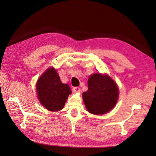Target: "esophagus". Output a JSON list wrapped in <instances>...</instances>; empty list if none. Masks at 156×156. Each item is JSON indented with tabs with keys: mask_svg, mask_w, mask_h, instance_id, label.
<instances>
[{
	"mask_svg": "<svg viewBox=\"0 0 156 156\" xmlns=\"http://www.w3.org/2000/svg\"><path fill=\"white\" fill-rule=\"evenodd\" d=\"M73 91L75 92H79L81 91V88H80L79 87H75L73 88Z\"/></svg>",
	"mask_w": 156,
	"mask_h": 156,
	"instance_id": "esophagus-1",
	"label": "esophagus"
}]
</instances>
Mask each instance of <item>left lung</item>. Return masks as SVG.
<instances>
[{"label": "left lung", "instance_id": "1", "mask_svg": "<svg viewBox=\"0 0 156 156\" xmlns=\"http://www.w3.org/2000/svg\"><path fill=\"white\" fill-rule=\"evenodd\" d=\"M88 89L83 92V101L87 111L94 115H103L116 105L119 89L115 81L107 75L94 73L90 76Z\"/></svg>", "mask_w": 156, "mask_h": 156}]
</instances>
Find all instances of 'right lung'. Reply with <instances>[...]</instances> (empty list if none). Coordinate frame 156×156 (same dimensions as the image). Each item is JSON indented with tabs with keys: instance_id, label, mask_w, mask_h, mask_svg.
<instances>
[{
	"instance_id": "1",
	"label": "right lung",
	"mask_w": 156,
	"mask_h": 156,
	"mask_svg": "<svg viewBox=\"0 0 156 156\" xmlns=\"http://www.w3.org/2000/svg\"><path fill=\"white\" fill-rule=\"evenodd\" d=\"M37 97L41 104L51 111L62 109L69 94L72 93L67 84H63L53 68L41 75L36 84Z\"/></svg>"
}]
</instances>
